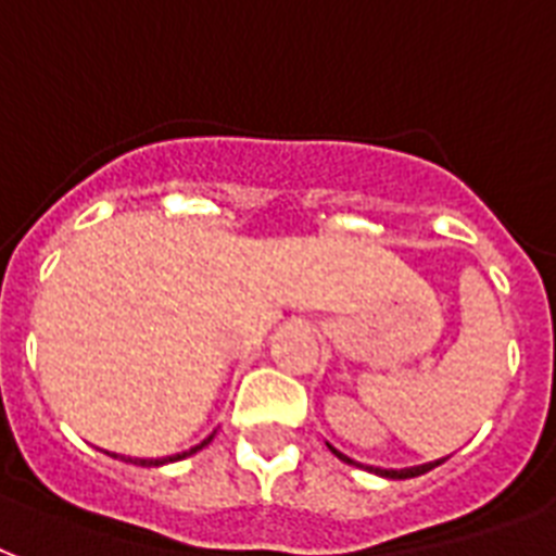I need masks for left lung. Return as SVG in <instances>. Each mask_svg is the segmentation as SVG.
<instances>
[{"label":"left lung","instance_id":"8db88e82","mask_svg":"<svg viewBox=\"0 0 556 556\" xmlns=\"http://www.w3.org/2000/svg\"><path fill=\"white\" fill-rule=\"evenodd\" d=\"M328 448H331V445H328ZM331 452L337 454L340 460H349V457L337 452V448H331ZM433 466H440V460H437V463H425V466H413V469H402V471H395V469H383V471L375 469V471H381L383 478H399V481H404V478H416V475H425V471H431Z\"/></svg>","mask_w":556,"mask_h":556}]
</instances>
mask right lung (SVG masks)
<instances>
[{"instance_id": "add662e5", "label": "right lung", "mask_w": 556, "mask_h": 556, "mask_svg": "<svg viewBox=\"0 0 556 556\" xmlns=\"http://www.w3.org/2000/svg\"><path fill=\"white\" fill-rule=\"evenodd\" d=\"M211 440H214V433H211V437H207V440H204L202 445H207V442H211ZM202 445H195V448H190V454H193V452H199V448H202ZM178 457H187V452H184V454H178ZM140 466H152V463L140 460ZM154 466H157V463H154Z\"/></svg>"}]
</instances>
